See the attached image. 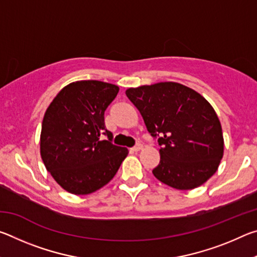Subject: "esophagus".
<instances>
[{
    "label": "esophagus",
    "instance_id": "1",
    "mask_svg": "<svg viewBox=\"0 0 257 257\" xmlns=\"http://www.w3.org/2000/svg\"><path fill=\"white\" fill-rule=\"evenodd\" d=\"M142 149H143V145L141 144V143H138V144H137L136 146H134L132 150H133L134 152H138V151H141Z\"/></svg>",
    "mask_w": 257,
    "mask_h": 257
}]
</instances>
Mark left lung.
I'll list each match as a JSON object with an SVG mask.
<instances>
[{"label": "left lung", "mask_w": 257, "mask_h": 257, "mask_svg": "<svg viewBox=\"0 0 257 257\" xmlns=\"http://www.w3.org/2000/svg\"><path fill=\"white\" fill-rule=\"evenodd\" d=\"M146 128L159 137L160 163L153 175L179 190L203 185L223 156V135L214 108L196 90L173 81L125 90Z\"/></svg>", "instance_id": "obj_1"}]
</instances>
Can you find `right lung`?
<instances>
[{
    "instance_id": "right-lung-1",
    "label": "right lung",
    "mask_w": 257,
    "mask_h": 257,
    "mask_svg": "<svg viewBox=\"0 0 257 257\" xmlns=\"http://www.w3.org/2000/svg\"><path fill=\"white\" fill-rule=\"evenodd\" d=\"M119 87L98 80H80L60 90L42 123L41 156L46 170L64 190L87 195L112 180L128 155L113 145L104 112ZM106 134L107 141H101Z\"/></svg>"
}]
</instances>
